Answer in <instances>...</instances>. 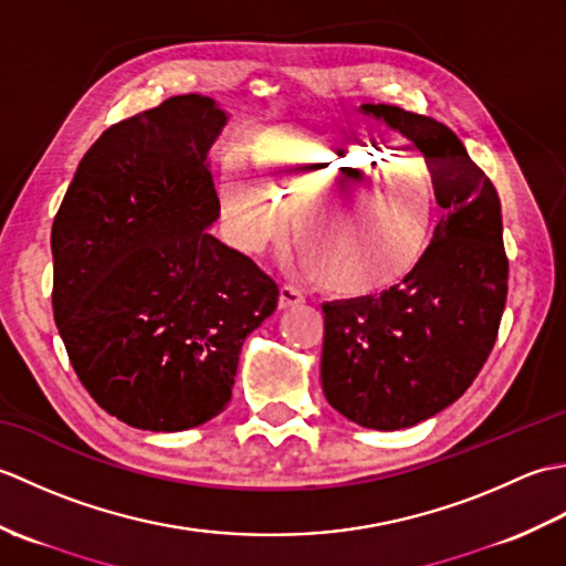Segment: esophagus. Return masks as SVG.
Here are the masks:
<instances>
[{
	"mask_svg": "<svg viewBox=\"0 0 566 566\" xmlns=\"http://www.w3.org/2000/svg\"><path fill=\"white\" fill-rule=\"evenodd\" d=\"M298 304H304V294L294 290V286H290V284H282L280 286V308H292Z\"/></svg>",
	"mask_w": 566,
	"mask_h": 566,
	"instance_id": "esophagus-1",
	"label": "esophagus"
}]
</instances>
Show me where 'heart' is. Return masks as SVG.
<instances>
[{
	"mask_svg": "<svg viewBox=\"0 0 566 566\" xmlns=\"http://www.w3.org/2000/svg\"><path fill=\"white\" fill-rule=\"evenodd\" d=\"M252 175L221 172V201L235 243L260 252L282 243L292 216L294 245L333 296L391 290L423 255L436 187L416 160L391 158L387 143L347 128H270L250 143ZM355 193L373 201L365 222L346 211ZM342 203L333 217L323 214Z\"/></svg>",
	"mask_w": 566,
	"mask_h": 566,
	"instance_id": "1",
	"label": "heart"
}]
</instances>
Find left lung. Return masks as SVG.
Here are the masks:
<instances>
[{"instance_id":"left-lung-1","label":"left lung","mask_w":566,"mask_h":566,"mask_svg":"<svg viewBox=\"0 0 566 566\" xmlns=\"http://www.w3.org/2000/svg\"><path fill=\"white\" fill-rule=\"evenodd\" d=\"M359 112L423 153L444 211L401 284L323 304L328 403L363 428L399 430L440 413L476 379L506 306L509 260L496 189L448 126L389 104Z\"/></svg>"}]
</instances>
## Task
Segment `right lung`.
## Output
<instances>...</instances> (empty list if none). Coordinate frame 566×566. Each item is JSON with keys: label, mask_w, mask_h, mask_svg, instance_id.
I'll return each instance as SVG.
<instances>
[{"label": "right lung", "mask_w": 566, "mask_h": 566, "mask_svg": "<svg viewBox=\"0 0 566 566\" xmlns=\"http://www.w3.org/2000/svg\"><path fill=\"white\" fill-rule=\"evenodd\" d=\"M228 124L182 94L106 128L53 221V314L90 396L126 426L197 428L231 401L240 347L280 290L209 233V150Z\"/></svg>", "instance_id": "add662e5"}]
</instances>
